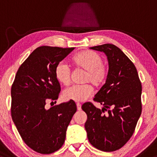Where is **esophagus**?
I'll return each instance as SVG.
<instances>
[{"instance_id": "1", "label": "esophagus", "mask_w": 157, "mask_h": 157, "mask_svg": "<svg viewBox=\"0 0 157 157\" xmlns=\"http://www.w3.org/2000/svg\"><path fill=\"white\" fill-rule=\"evenodd\" d=\"M76 106H77V110H82V105H81V104L77 103Z\"/></svg>"}]
</instances>
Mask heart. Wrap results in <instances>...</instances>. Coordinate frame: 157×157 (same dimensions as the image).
I'll return each instance as SVG.
<instances>
[{
  "mask_svg": "<svg viewBox=\"0 0 157 157\" xmlns=\"http://www.w3.org/2000/svg\"><path fill=\"white\" fill-rule=\"evenodd\" d=\"M75 67L86 71L84 82H90L95 87H100L105 82L108 75V69L103 64L101 56L91 50L79 52L72 57ZM55 76L58 82L67 86L70 82V69L64 61L58 63L55 68ZM93 87L89 84L73 85L63 92V98L67 101L82 102L85 101L93 93Z\"/></svg>",
  "mask_w": 157,
  "mask_h": 157,
  "instance_id": "obj_1",
  "label": "heart"
}]
</instances>
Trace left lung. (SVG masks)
<instances>
[{"mask_svg":"<svg viewBox=\"0 0 157 157\" xmlns=\"http://www.w3.org/2000/svg\"><path fill=\"white\" fill-rule=\"evenodd\" d=\"M90 49L105 52L109 70L106 82L93 98L103 105L101 110L90 102L82 106L87 116L84 127L91 145L102 151H115L134 132L142 113V84L135 65L117 46L105 44Z\"/></svg>","mask_w":157,"mask_h":157,"instance_id":"left-lung-1","label":"left lung"}]
</instances>
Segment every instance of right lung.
Wrapping results in <instances>:
<instances>
[{"instance_id":"1","label":"right lung","mask_w":157,"mask_h":157,"mask_svg":"<svg viewBox=\"0 0 157 157\" xmlns=\"http://www.w3.org/2000/svg\"><path fill=\"white\" fill-rule=\"evenodd\" d=\"M73 50L38 47L21 65L12 84V120L24 142L40 154H50L61 148L76 112L73 101L45 107L47 102L58 99L61 91L55 76L56 66Z\"/></svg>"}]
</instances>
